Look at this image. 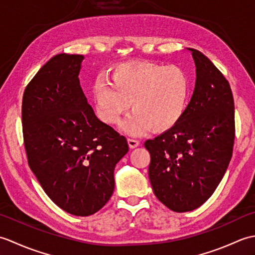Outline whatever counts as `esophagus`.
Masks as SVG:
<instances>
[{
    "instance_id": "esophagus-1",
    "label": "esophagus",
    "mask_w": 255,
    "mask_h": 255,
    "mask_svg": "<svg viewBox=\"0 0 255 255\" xmlns=\"http://www.w3.org/2000/svg\"><path fill=\"white\" fill-rule=\"evenodd\" d=\"M127 141H128V144H129V147H130L131 149H133V148H137L138 145H139V140H137V139H134V138H128L127 139Z\"/></svg>"
}]
</instances>
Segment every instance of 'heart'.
<instances>
[{
	"label": "heart",
	"instance_id": "heart-1",
	"mask_svg": "<svg viewBox=\"0 0 255 255\" xmlns=\"http://www.w3.org/2000/svg\"><path fill=\"white\" fill-rule=\"evenodd\" d=\"M189 92L186 72L178 66L151 62H125L113 69L111 82L100 80L93 88L96 114L116 125L131 103L124 130L140 134L151 128L163 131L180 121Z\"/></svg>",
	"mask_w": 255,
	"mask_h": 255
}]
</instances>
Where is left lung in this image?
<instances>
[{
	"label": "left lung",
	"instance_id": "8db88e82",
	"mask_svg": "<svg viewBox=\"0 0 255 255\" xmlns=\"http://www.w3.org/2000/svg\"><path fill=\"white\" fill-rule=\"evenodd\" d=\"M189 50L196 66L191 102L174 126L144 142L154 195L176 213L196 209L213 195L229 165L236 134L229 82L202 52Z\"/></svg>",
	"mask_w": 255,
	"mask_h": 255
}]
</instances>
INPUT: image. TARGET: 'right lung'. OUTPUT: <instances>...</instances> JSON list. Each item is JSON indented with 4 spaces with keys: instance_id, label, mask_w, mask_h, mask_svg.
Instances as JSON below:
<instances>
[{
    "instance_id": "right-lung-1",
    "label": "right lung",
    "mask_w": 255,
    "mask_h": 255,
    "mask_svg": "<svg viewBox=\"0 0 255 255\" xmlns=\"http://www.w3.org/2000/svg\"><path fill=\"white\" fill-rule=\"evenodd\" d=\"M83 58L52 57L27 84L21 103L30 170L58 207L81 217L110 200L114 169L128 152L126 138L95 116L81 89Z\"/></svg>"
}]
</instances>
